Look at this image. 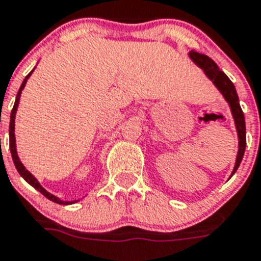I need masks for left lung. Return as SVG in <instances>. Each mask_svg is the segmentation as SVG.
I'll list each match as a JSON object with an SVG mask.
<instances>
[{
  "instance_id": "1",
  "label": "left lung",
  "mask_w": 261,
  "mask_h": 261,
  "mask_svg": "<svg viewBox=\"0 0 261 261\" xmlns=\"http://www.w3.org/2000/svg\"><path fill=\"white\" fill-rule=\"evenodd\" d=\"M194 63L197 64L198 67L202 68L206 76L214 83V86L221 91V94L224 95L226 102L230 106L232 110V116L234 118V124H236L237 135H239V152H237L236 164L233 168L232 175L234 174L239 168L241 160H243L244 152H245V145H247V137H245V118H244V113L240 106L239 95H237L236 87L232 83V81L226 76L224 71H221L218 66L214 63V60H212L209 56L199 54V52L191 51L189 54Z\"/></svg>"
}]
</instances>
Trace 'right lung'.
<instances>
[{"label": "right lung", "mask_w": 261, "mask_h": 261, "mask_svg": "<svg viewBox=\"0 0 261 261\" xmlns=\"http://www.w3.org/2000/svg\"><path fill=\"white\" fill-rule=\"evenodd\" d=\"M32 72H33V70L29 72V74L25 76L24 81H22L21 86H20V90H18V93H17V97H16V102H14L13 109H12V113H10L9 147H10V153H12V159H13V163H14V166H16V168H17L18 174L21 175L22 178H24L25 180H27L29 185H31V186L35 187L37 191H40V193L43 194L45 198H48L49 201L55 202V203H59V205H71V203H75L76 201H62V199H59V198L55 197V195H52L51 193H48L45 189H43L40 183L37 182V179L35 178V176H33V175L31 174V172H29V171L27 170L24 166H22V163L20 162V159H18V156H17V149H16V137H14V118H16V112H17L18 102H20V97H21V91H22V89H24L25 83H27V81H28V78L31 76V74H32Z\"/></svg>", "instance_id": "add662e5"}]
</instances>
